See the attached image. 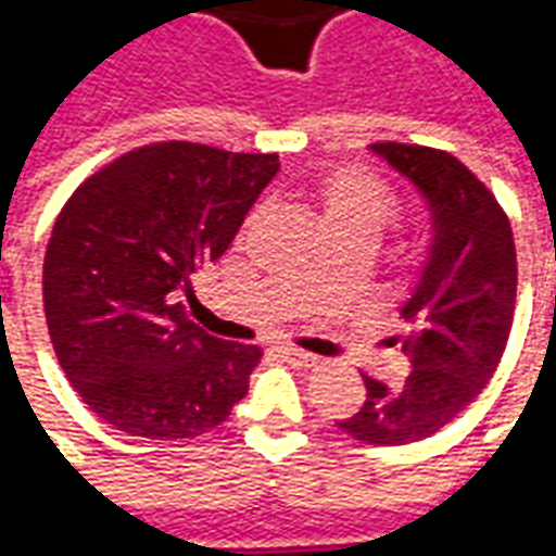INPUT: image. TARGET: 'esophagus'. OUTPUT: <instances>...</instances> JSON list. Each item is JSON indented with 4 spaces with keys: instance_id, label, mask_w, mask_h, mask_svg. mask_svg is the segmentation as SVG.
Listing matches in <instances>:
<instances>
[{
    "instance_id": "1",
    "label": "esophagus",
    "mask_w": 556,
    "mask_h": 556,
    "mask_svg": "<svg viewBox=\"0 0 556 556\" xmlns=\"http://www.w3.org/2000/svg\"><path fill=\"white\" fill-rule=\"evenodd\" d=\"M279 354H282L291 366H303V369H313V366H318V357H315V354H306V351L301 349H291V345H282Z\"/></svg>"
}]
</instances>
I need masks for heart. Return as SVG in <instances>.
<instances>
[{
	"label": "heart",
	"instance_id": "b5f03b06",
	"mask_svg": "<svg viewBox=\"0 0 556 556\" xmlns=\"http://www.w3.org/2000/svg\"><path fill=\"white\" fill-rule=\"evenodd\" d=\"M318 202L327 235H349L366 247H372L396 217L393 193L363 169L330 172L321 181Z\"/></svg>",
	"mask_w": 556,
	"mask_h": 556
}]
</instances>
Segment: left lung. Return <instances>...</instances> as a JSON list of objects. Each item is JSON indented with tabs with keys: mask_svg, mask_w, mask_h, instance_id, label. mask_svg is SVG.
<instances>
[{
	"mask_svg": "<svg viewBox=\"0 0 556 556\" xmlns=\"http://www.w3.org/2000/svg\"><path fill=\"white\" fill-rule=\"evenodd\" d=\"M372 151L417 187L431 214L429 255L399 313L410 375L399 390L363 375V408L339 419L351 438L393 446L441 431L489 384L513 327L518 262L503 207L462 160L405 142Z\"/></svg>",
	"mask_w": 556,
	"mask_h": 556,
	"instance_id": "obj_1",
	"label": "left lung"
}]
</instances>
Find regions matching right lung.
I'll return each instance as SVG.
<instances>
[{"label": "right lung", "instance_id": "add662e5", "mask_svg": "<svg viewBox=\"0 0 556 556\" xmlns=\"http://www.w3.org/2000/svg\"><path fill=\"white\" fill-rule=\"evenodd\" d=\"M277 172V154L154 142L65 202L43 255V313L67 381L110 426L195 438L247 396L262 351L205 333L178 298Z\"/></svg>", "mask_w": 556, "mask_h": 556}]
</instances>
